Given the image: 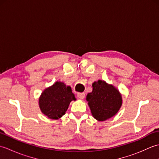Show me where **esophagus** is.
<instances>
[{
	"label": "esophagus",
	"mask_w": 159,
	"mask_h": 159,
	"mask_svg": "<svg viewBox=\"0 0 159 159\" xmlns=\"http://www.w3.org/2000/svg\"><path fill=\"white\" fill-rule=\"evenodd\" d=\"M85 93H77V97L83 100L84 98H85Z\"/></svg>",
	"instance_id": "esophagus-1"
}]
</instances>
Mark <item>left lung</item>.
I'll return each instance as SVG.
<instances>
[{
  "label": "left lung",
  "instance_id": "1",
  "mask_svg": "<svg viewBox=\"0 0 159 159\" xmlns=\"http://www.w3.org/2000/svg\"><path fill=\"white\" fill-rule=\"evenodd\" d=\"M92 87V92L86 96L92 116L98 121H103L116 116L122 105L120 91L102 80L93 82Z\"/></svg>",
  "mask_w": 159,
  "mask_h": 159
}]
</instances>
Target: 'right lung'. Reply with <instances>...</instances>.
I'll list each match as a JSON object with an SVG mask.
<instances>
[{
	"instance_id": "obj_1",
	"label": "right lung",
	"mask_w": 159,
	"mask_h": 159,
	"mask_svg": "<svg viewBox=\"0 0 159 159\" xmlns=\"http://www.w3.org/2000/svg\"><path fill=\"white\" fill-rule=\"evenodd\" d=\"M76 100L70 86L57 81L42 92L39 107L42 113L49 119L59 120L66 114L70 102Z\"/></svg>"
}]
</instances>
